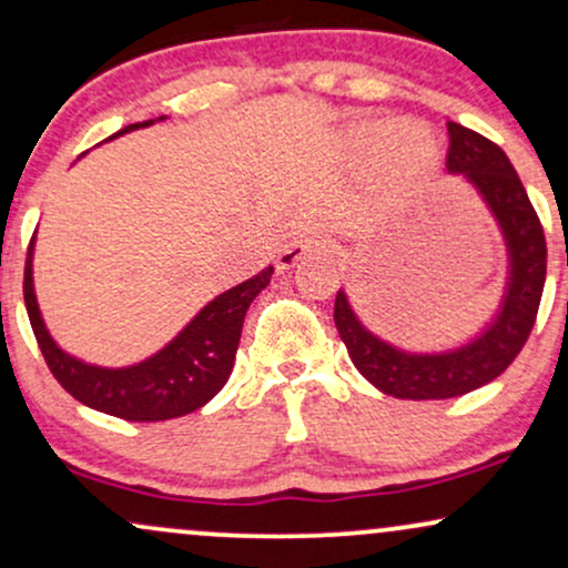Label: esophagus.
<instances>
[{
	"instance_id": "esophagus-1",
	"label": "esophagus",
	"mask_w": 568,
	"mask_h": 568,
	"mask_svg": "<svg viewBox=\"0 0 568 568\" xmlns=\"http://www.w3.org/2000/svg\"><path fill=\"white\" fill-rule=\"evenodd\" d=\"M325 247H328V245H325V240L321 237V234H304V237L293 240V243L285 247L283 253H280V266H283V270H288V266L302 262L304 256H315V253H323Z\"/></svg>"
}]
</instances>
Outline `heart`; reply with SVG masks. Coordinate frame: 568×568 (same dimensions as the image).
Returning a JSON list of instances; mask_svg holds the SVG:
<instances>
[{
  "label": "heart",
  "instance_id": "obj_1",
  "mask_svg": "<svg viewBox=\"0 0 568 568\" xmlns=\"http://www.w3.org/2000/svg\"><path fill=\"white\" fill-rule=\"evenodd\" d=\"M355 143L361 149H379L382 143H389L397 154H406V158H427L433 152V141L416 122H400L393 128V133L384 122H366L355 130Z\"/></svg>",
  "mask_w": 568,
  "mask_h": 568
}]
</instances>
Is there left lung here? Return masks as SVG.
Listing matches in <instances>:
<instances>
[{
    "label": "left lung",
    "mask_w": 568,
    "mask_h": 568,
    "mask_svg": "<svg viewBox=\"0 0 568 568\" xmlns=\"http://www.w3.org/2000/svg\"><path fill=\"white\" fill-rule=\"evenodd\" d=\"M448 173L465 175L497 219L507 245V285L494 321L473 342L448 352H406L371 334L352 310L347 293H336L338 336L366 379L384 395L406 400H446L494 382L524 349L545 288V232L518 173L494 141L448 122Z\"/></svg>",
    "instance_id": "8db88e82"
}]
</instances>
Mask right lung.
Here are the masks:
<instances>
[{"instance_id": "obj_1", "label": "right lung", "mask_w": 568, "mask_h": 568, "mask_svg": "<svg viewBox=\"0 0 568 568\" xmlns=\"http://www.w3.org/2000/svg\"><path fill=\"white\" fill-rule=\"evenodd\" d=\"M146 125H152V120L122 128L116 135ZM31 258H34V237L26 258L23 298L44 363L71 397L128 422L175 419L202 408L213 395H219L232 374L247 306L270 285L275 272L266 266L258 275L221 293L211 304L202 306L173 342H168L146 361L125 368H103L63 352L50 336L37 304Z\"/></svg>"}]
</instances>
